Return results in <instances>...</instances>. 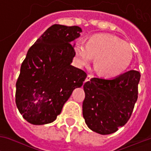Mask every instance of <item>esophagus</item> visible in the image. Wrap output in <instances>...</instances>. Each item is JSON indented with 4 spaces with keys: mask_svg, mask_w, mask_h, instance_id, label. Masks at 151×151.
<instances>
[{
    "mask_svg": "<svg viewBox=\"0 0 151 151\" xmlns=\"http://www.w3.org/2000/svg\"><path fill=\"white\" fill-rule=\"evenodd\" d=\"M91 78H92V75H91V74H88V75H87V77H86V78L85 82H88V81H90V80L91 79Z\"/></svg>",
    "mask_w": 151,
    "mask_h": 151,
    "instance_id": "34e87169",
    "label": "esophagus"
}]
</instances>
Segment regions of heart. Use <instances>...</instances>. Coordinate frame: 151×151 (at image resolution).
<instances>
[{"mask_svg":"<svg viewBox=\"0 0 151 151\" xmlns=\"http://www.w3.org/2000/svg\"><path fill=\"white\" fill-rule=\"evenodd\" d=\"M75 54L80 65H86L95 57V66L99 74L104 78L120 75L132 59L130 46L117 36L108 34L92 35L87 43H76Z\"/></svg>","mask_w":151,"mask_h":151,"instance_id":"obj_1","label":"heart"}]
</instances>
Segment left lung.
Wrapping results in <instances>:
<instances>
[{
	"mask_svg": "<svg viewBox=\"0 0 151 151\" xmlns=\"http://www.w3.org/2000/svg\"><path fill=\"white\" fill-rule=\"evenodd\" d=\"M140 78L138 71L129 70L111 80L93 78L86 82L82 115L89 129L106 135L124 126L137 99Z\"/></svg>",
	"mask_w": 151,
	"mask_h": 151,
	"instance_id": "left-lung-1",
	"label": "left lung"
}]
</instances>
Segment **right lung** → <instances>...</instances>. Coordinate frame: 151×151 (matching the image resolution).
<instances>
[{"instance_id":"1","label":"right lung","mask_w":151,"mask_h":151,"mask_svg":"<svg viewBox=\"0 0 151 151\" xmlns=\"http://www.w3.org/2000/svg\"><path fill=\"white\" fill-rule=\"evenodd\" d=\"M81 32L77 26L52 25L28 50L16 82L15 102L29 123L53 122L73 91L83 84L86 73L71 65L73 41Z\"/></svg>"}]
</instances>
